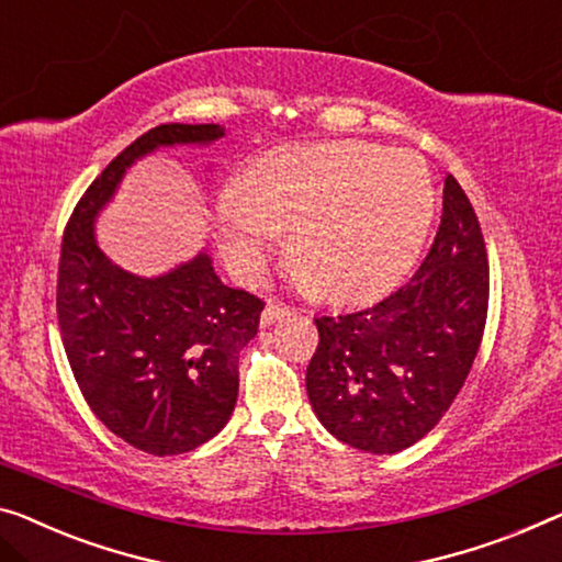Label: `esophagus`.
Wrapping results in <instances>:
<instances>
[{"mask_svg": "<svg viewBox=\"0 0 562 562\" xmlns=\"http://www.w3.org/2000/svg\"><path fill=\"white\" fill-rule=\"evenodd\" d=\"M290 313H292L290 305H282V303H274V300H270V303L265 305L262 315H259V323H262V325H272L274 321H280V317L290 315Z\"/></svg>", "mask_w": 562, "mask_h": 562, "instance_id": "obj_1", "label": "esophagus"}]
</instances>
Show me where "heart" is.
<instances>
[{"label": "heart", "instance_id": "1", "mask_svg": "<svg viewBox=\"0 0 562 562\" xmlns=\"http://www.w3.org/2000/svg\"><path fill=\"white\" fill-rule=\"evenodd\" d=\"M214 206V229L229 270L265 272L280 232L288 257L315 295L358 303L381 295L422 249L434 214L424 161L368 144H284L257 156Z\"/></svg>", "mask_w": 562, "mask_h": 562}]
</instances>
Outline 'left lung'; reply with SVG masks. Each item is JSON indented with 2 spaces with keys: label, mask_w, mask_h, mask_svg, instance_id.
<instances>
[{
  "label": "left lung",
  "mask_w": 562,
  "mask_h": 562,
  "mask_svg": "<svg viewBox=\"0 0 562 562\" xmlns=\"http://www.w3.org/2000/svg\"><path fill=\"white\" fill-rule=\"evenodd\" d=\"M487 300L480 222L449 173L437 239L414 278L379 303L315 317L321 342L305 373L315 416L335 439L371 454L412 447L464 386Z\"/></svg>",
  "instance_id": "8db88e82"
}]
</instances>
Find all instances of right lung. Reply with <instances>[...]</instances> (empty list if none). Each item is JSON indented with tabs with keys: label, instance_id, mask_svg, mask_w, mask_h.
<instances>
[{
	"label": "right lung",
	"instance_id": "1",
	"mask_svg": "<svg viewBox=\"0 0 562 562\" xmlns=\"http://www.w3.org/2000/svg\"><path fill=\"white\" fill-rule=\"evenodd\" d=\"M222 136L220 123L150 128L90 183L63 237L57 321L75 381L115 437L154 457L196 449L227 426L239 350L265 305L224 284L206 249L154 278L123 270L100 249L95 222L140 158Z\"/></svg>",
	"mask_w": 562,
	"mask_h": 562
}]
</instances>
